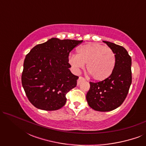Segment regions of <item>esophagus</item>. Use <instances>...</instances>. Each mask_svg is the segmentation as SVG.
<instances>
[{"mask_svg": "<svg viewBox=\"0 0 146 146\" xmlns=\"http://www.w3.org/2000/svg\"><path fill=\"white\" fill-rule=\"evenodd\" d=\"M84 80H85V78H84L82 77V76H80V77H79V78H78V82H77L78 85H79L80 84L81 82L84 81Z\"/></svg>", "mask_w": 146, "mask_h": 146, "instance_id": "esophagus-1", "label": "esophagus"}]
</instances>
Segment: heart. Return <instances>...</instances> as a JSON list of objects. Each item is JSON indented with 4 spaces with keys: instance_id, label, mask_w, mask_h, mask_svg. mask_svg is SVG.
<instances>
[{
    "instance_id": "1",
    "label": "heart",
    "mask_w": 146,
    "mask_h": 146,
    "mask_svg": "<svg viewBox=\"0 0 146 146\" xmlns=\"http://www.w3.org/2000/svg\"><path fill=\"white\" fill-rule=\"evenodd\" d=\"M68 62L76 71L84 67L86 64L87 72L93 79L102 81L113 72L115 56L110 48L98 43H89L77 48V55H70Z\"/></svg>"
}]
</instances>
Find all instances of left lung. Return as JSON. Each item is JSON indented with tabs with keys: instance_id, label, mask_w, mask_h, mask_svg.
Segmentation results:
<instances>
[{
	"instance_id": "obj_1",
	"label": "left lung",
	"mask_w": 146,
	"mask_h": 146,
	"mask_svg": "<svg viewBox=\"0 0 146 146\" xmlns=\"http://www.w3.org/2000/svg\"><path fill=\"white\" fill-rule=\"evenodd\" d=\"M115 54V64L113 72L104 80L90 82L86 94L90 107L96 111H109L122 104L131 84V58L121 46L104 41Z\"/></svg>"
}]
</instances>
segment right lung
Instances as JSON below:
<instances>
[{
	"label": "right lung",
	"mask_w": 146,
	"mask_h": 146,
	"mask_svg": "<svg viewBox=\"0 0 146 146\" xmlns=\"http://www.w3.org/2000/svg\"><path fill=\"white\" fill-rule=\"evenodd\" d=\"M83 40L50 39L35 46L26 56L22 84L34 106L57 110L66 102V95L76 86L78 76L69 68V54Z\"/></svg>",
	"instance_id": "add662e5"
}]
</instances>
